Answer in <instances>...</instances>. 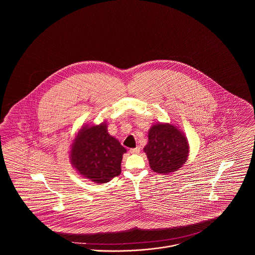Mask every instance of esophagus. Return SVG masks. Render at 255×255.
<instances>
[{
	"instance_id": "1",
	"label": "esophagus",
	"mask_w": 255,
	"mask_h": 255,
	"mask_svg": "<svg viewBox=\"0 0 255 255\" xmlns=\"http://www.w3.org/2000/svg\"><path fill=\"white\" fill-rule=\"evenodd\" d=\"M139 151H140V148H139V147H135V148L130 149V153H131V154H138Z\"/></svg>"
}]
</instances>
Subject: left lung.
<instances>
[{
    "label": "left lung",
    "mask_w": 255,
    "mask_h": 255,
    "mask_svg": "<svg viewBox=\"0 0 255 255\" xmlns=\"http://www.w3.org/2000/svg\"><path fill=\"white\" fill-rule=\"evenodd\" d=\"M143 151L151 169L168 175L186 162L189 144L182 131L171 123H155L148 132V142Z\"/></svg>",
    "instance_id": "8db88e82"
}]
</instances>
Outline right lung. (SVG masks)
Segmentation results:
<instances>
[{
	"label": "right lung",
	"instance_id": "add662e5",
	"mask_svg": "<svg viewBox=\"0 0 255 255\" xmlns=\"http://www.w3.org/2000/svg\"><path fill=\"white\" fill-rule=\"evenodd\" d=\"M126 149L111 135L106 122L86 124L75 134L70 150V159L79 175L96 183H105L122 172Z\"/></svg>",
	"mask_w": 255,
	"mask_h": 255
}]
</instances>
